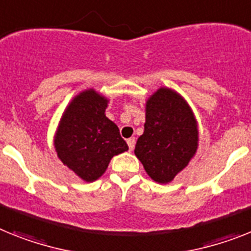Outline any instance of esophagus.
I'll list each match as a JSON object with an SVG mask.
<instances>
[{
  "label": "esophagus",
  "instance_id": "1",
  "mask_svg": "<svg viewBox=\"0 0 251 251\" xmlns=\"http://www.w3.org/2000/svg\"><path fill=\"white\" fill-rule=\"evenodd\" d=\"M127 145H129L130 151H132V149H134V147H135V138L127 139Z\"/></svg>",
  "mask_w": 251,
  "mask_h": 251
}]
</instances>
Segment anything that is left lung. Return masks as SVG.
Returning <instances> with one entry per match:
<instances>
[{
    "label": "left lung",
    "instance_id": "1",
    "mask_svg": "<svg viewBox=\"0 0 251 251\" xmlns=\"http://www.w3.org/2000/svg\"><path fill=\"white\" fill-rule=\"evenodd\" d=\"M199 142L198 122L186 100L174 89L159 88L145 102L143 135L135 155L158 184H168L189 165Z\"/></svg>",
    "mask_w": 251,
    "mask_h": 251
}]
</instances>
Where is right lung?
Returning <instances> with one entry per match:
<instances>
[{
  "label": "right lung",
  "instance_id": "obj_1",
  "mask_svg": "<svg viewBox=\"0 0 251 251\" xmlns=\"http://www.w3.org/2000/svg\"><path fill=\"white\" fill-rule=\"evenodd\" d=\"M108 100L94 89L73 98L62 113L53 144L65 166L86 182L100 178L115 155L129 149L106 116Z\"/></svg>",
  "mask_w": 251,
  "mask_h": 251
}]
</instances>
